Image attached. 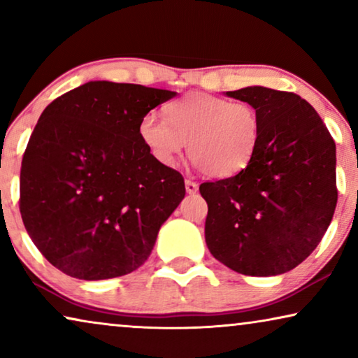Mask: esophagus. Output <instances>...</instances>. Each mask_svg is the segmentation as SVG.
<instances>
[{
  "instance_id": "esophagus-1",
  "label": "esophagus",
  "mask_w": 358,
  "mask_h": 358,
  "mask_svg": "<svg viewBox=\"0 0 358 358\" xmlns=\"http://www.w3.org/2000/svg\"><path fill=\"white\" fill-rule=\"evenodd\" d=\"M185 190H187V194H195L199 190V184L194 182V180L187 179L185 180Z\"/></svg>"
}]
</instances>
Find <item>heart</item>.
<instances>
[{
  "mask_svg": "<svg viewBox=\"0 0 358 358\" xmlns=\"http://www.w3.org/2000/svg\"><path fill=\"white\" fill-rule=\"evenodd\" d=\"M164 114L166 119L156 112L141 117V143L164 166H173L189 143L190 159L210 178L241 173L261 138V114L244 101L190 92L166 106Z\"/></svg>",
  "mask_w": 358,
  "mask_h": 358,
  "instance_id": "heart-1",
  "label": "heart"
}]
</instances>
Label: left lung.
<instances>
[{
    "instance_id": "left-lung-1",
    "label": "left lung",
    "mask_w": 358,
    "mask_h": 358,
    "mask_svg": "<svg viewBox=\"0 0 358 358\" xmlns=\"http://www.w3.org/2000/svg\"><path fill=\"white\" fill-rule=\"evenodd\" d=\"M227 96L256 107L262 131L241 173L199 187L208 205L205 241L234 272L285 273L315 251L334 215L336 143L295 92L249 86Z\"/></svg>"
}]
</instances>
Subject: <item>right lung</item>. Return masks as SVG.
Wrapping results in <instances>:
<instances>
[{
    "label": "right lung",
    "mask_w": 358,
    "mask_h": 358,
    "mask_svg": "<svg viewBox=\"0 0 358 358\" xmlns=\"http://www.w3.org/2000/svg\"><path fill=\"white\" fill-rule=\"evenodd\" d=\"M174 96L90 81L42 112L24 151L19 210L34 244L58 271L104 280L150 257L185 187L180 173L141 143L138 124Z\"/></svg>",
    "instance_id": "right-lung-1"
}]
</instances>
